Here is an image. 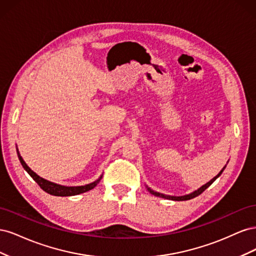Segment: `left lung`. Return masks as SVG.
Returning a JSON list of instances; mask_svg holds the SVG:
<instances>
[{"label": "left lung", "mask_w": 256, "mask_h": 256, "mask_svg": "<svg viewBox=\"0 0 256 256\" xmlns=\"http://www.w3.org/2000/svg\"><path fill=\"white\" fill-rule=\"evenodd\" d=\"M226 168V164L223 166V168L221 170V171L219 172V174L218 175H216L212 180H209L207 184H203L202 187H200L198 190H196V191H193V192H191V193H189V194H186V196H166V194H164V193H160V192H157V191H154L152 189H150V187H147L146 186V188H147V190L150 191V193H152V194H154V196H159V198H166V200H191V198H196V196H200V193H203L209 186H210L216 178H218L221 174H222V172L224 171V168Z\"/></svg>", "instance_id": "left-lung-1"}]
</instances>
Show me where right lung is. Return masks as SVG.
Segmentation results:
<instances>
[{
	"label": "right lung",
	"instance_id": "obj_1",
	"mask_svg": "<svg viewBox=\"0 0 256 256\" xmlns=\"http://www.w3.org/2000/svg\"><path fill=\"white\" fill-rule=\"evenodd\" d=\"M17 154H18V158L21 162L22 166L24 168L26 171L30 174V176L33 178V180L40 184V187L46 191L47 193H49V194L51 196H76V194H81V193H84L86 191H90L92 189H94L97 184L100 182V180H102V175L100 176L97 180L92 182L90 184H84V186H74V187H68V186H62V184H56V182H49L47 180H44V178L40 177V175H37L34 171H32L28 168V166L26 164L24 160H23V158L21 157V154L18 150V147H17Z\"/></svg>",
	"mask_w": 256,
	"mask_h": 256
}]
</instances>
